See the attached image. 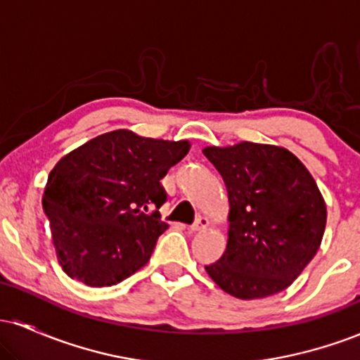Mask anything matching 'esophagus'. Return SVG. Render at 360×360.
Segmentation results:
<instances>
[{"label": "esophagus", "instance_id": "1", "mask_svg": "<svg viewBox=\"0 0 360 360\" xmlns=\"http://www.w3.org/2000/svg\"><path fill=\"white\" fill-rule=\"evenodd\" d=\"M208 218H205V217H198L196 220H194V223L191 226H189V229H191V232H201V230H205L206 226H208Z\"/></svg>", "mask_w": 360, "mask_h": 360}]
</instances>
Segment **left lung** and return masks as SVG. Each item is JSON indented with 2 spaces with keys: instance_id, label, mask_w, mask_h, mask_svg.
<instances>
[{
  "instance_id": "1",
  "label": "left lung",
  "mask_w": 360,
  "mask_h": 360,
  "mask_svg": "<svg viewBox=\"0 0 360 360\" xmlns=\"http://www.w3.org/2000/svg\"><path fill=\"white\" fill-rule=\"evenodd\" d=\"M229 193V242L205 266L223 291L257 300L286 289L320 249L326 206L308 169L283 147H206Z\"/></svg>"
}]
</instances>
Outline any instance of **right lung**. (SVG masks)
<instances>
[{
	"mask_svg": "<svg viewBox=\"0 0 360 360\" xmlns=\"http://www.w3.org/2000/svg\"><path fill=\"white\" fill-rule=\"evenodd\" d=\"M188 150L186 140L115 130L62 157L49 174L42 206L69 278L113 286L146 266L167 229L159 213L167 201L160 179Z\"/></svg>",
	"mask_w": 360,
	"mask_h": 360,
	"instance_id": "obj_1",
	"label": "right lung"
}]
</instances>
